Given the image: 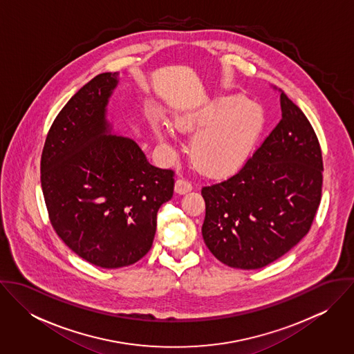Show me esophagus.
I'll return each instance as SVG.
<instances>
[{
    "label": "esophagus",
    "instance_id": "34e87169",
    "mask_svg": "<svg viewBox=\"0 0 354 354\" xmlns=\"http://www.w3.org/2000/svg\"><path fill=\"white\" fill-rule=\"evenodd\" d=\"M174 189H176V192H177V194L184 195V194H187V192L192 191V184H191L188 180H185V178H178V180L176 181V187H174Z\"/></svg>",
    "mask_w": 354,
    "mask_h": 354
}]
</instances>
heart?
Returning a JSON list of instances; mask_svg holds the SVG:
<instances>
[{
	"label": "heart",
	"mask_w": 354,
	"mask_h": 354,
	"mask_svg": "<svg viewBox=\"0 0 354 354\" xmlns=\"http://www.w3.org/2000/svg\"><path fill=\"white\" fill-rule=\"evenodd\" d=\"M151 125L162 142L171 139L162 118H152ZM174 127L183 133H196L189 147L194 165L207 176L223 177L237 171L252 153L264 114L243 97H221L176 115Z\"/></svg>",
	"instance_id": "obj_1"
}]
</instances>
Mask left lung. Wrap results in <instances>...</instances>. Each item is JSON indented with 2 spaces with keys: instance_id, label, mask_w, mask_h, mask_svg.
<instances>
[{
  "instance_id": "left-lung-1",
  "label": "left lung",
  "mask_w": 354,
  "mask_h": 354,
  "mask_svg": "<svg viewBox=\"0 0 354 354\" xmlns=\"http://www.w3.org/2000/svg\"><path fill=\"white\" fill-rule=\"evenodd\" d=\"M281 109V121L240 170L202 188L204 243L233 268H261L289 252L309 232L322 201L317 136L285 93Z\"/></svg>"
}]
</instances>
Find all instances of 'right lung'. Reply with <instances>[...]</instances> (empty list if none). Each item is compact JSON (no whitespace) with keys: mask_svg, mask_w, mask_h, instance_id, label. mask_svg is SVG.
Listing matches in <instances>:
<instances>
[{"mask_svg":"<svg viewBox=\"0 0 354 354\" xmlns=\"http://www.w3.org/2000/svg\"><path fill=\"white\" fill-rule=\"evenodd\" d=\"M117 72L95 76L58 113L41 158L51 226L77 256L102 268L139 261L151 250L156 212L174 192V171L139 146L107 135L104 111Z\"/></svg>","mask_w":354,"mask_h":354,"instance_id":"obj_1","label":"right lung"}]
</instances>
